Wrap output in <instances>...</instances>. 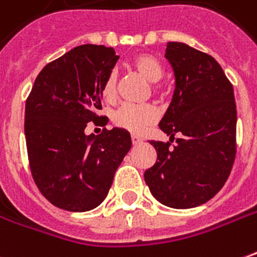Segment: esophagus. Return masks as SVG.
<instances>
[{"mask_svg": "<svg viewBox=\"0 0 257 257\" xmlns=\"http://www.w3.org/2000/svg\"><path fill=\"white\" fill-rule=\"evenodd\" d=\"M142 142H143V139H142L141 136H138V135H132V143H134L135 146H136V145H141Z\"/></svg>", "mask_w": 257, "mask_h": 257, "instance_id": "1", "label": "esophagus"}]
</instances>
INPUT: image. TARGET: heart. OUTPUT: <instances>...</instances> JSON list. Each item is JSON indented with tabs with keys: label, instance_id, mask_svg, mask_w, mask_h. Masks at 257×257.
Returning <instances> with one entry per match:
<instances>
[{
	"label": "heart",
	"instance_id": "obj_1",
	"mask_svg": "<svg viewBox=\"0 0 257 257\" xmlns=\"http://www.w3.org/2000/svg\"><path fill=\"white\" fill-rule=\"evenodd\" d=\"M132 66L136 72L142 75L150 83H156L163 78V65L152 54H138L132 60ZM101 96L105 100H114L116 96L115 73H110L104 79L101 85ZM159 118V112L153 105H135L123 104L112 115V121L116 126L126 129L134 134H143Z\"/></svg>",
	"mask_w": 257,
	"mask_h": 257
}]
</instances>
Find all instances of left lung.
Returning a JSON list of instances; mask_svg holds the SVG:
<instances>
[{"instance_id": "obj_1", "label": "left lung", "mask_w": 257, "mask_h": 257, "mask_svg": "<svg viewBox=\"0 0 257 257\" xmlns=\"http://www.w3.org/2000/svg\"><path fill=\"white\" fill-rule=\"evenodd\" d=\"M166 58L175 76L171 103L160 129L177 145L150 141L157 161L145 181L160 203L191 209L206 203L222 188L235 159L236 107L232 85L211 55L170 41Z\"/></svg>"}]
</instances>
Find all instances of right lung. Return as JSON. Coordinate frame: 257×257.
<instances>
[{
  "mask_svg": "<svg viewBox=\"0 0 257 257\" xmlns=\"http://www.w3.org/2000/svg\"><path fill=\"white\" fill-rule=\"evenodd\" d=\"M118 58L112 47L72 48L41 69L26 100L25 136L32 175L44 197L62 210L96 209L132 146L126 129L85 134L87 122L98 119L101 85Z\"/></svg>",
  "mask_w": 257,
  "mask_h": 257,
  "instance_id": "obj_1",
  "label": "right lung"
}]
</instances>
